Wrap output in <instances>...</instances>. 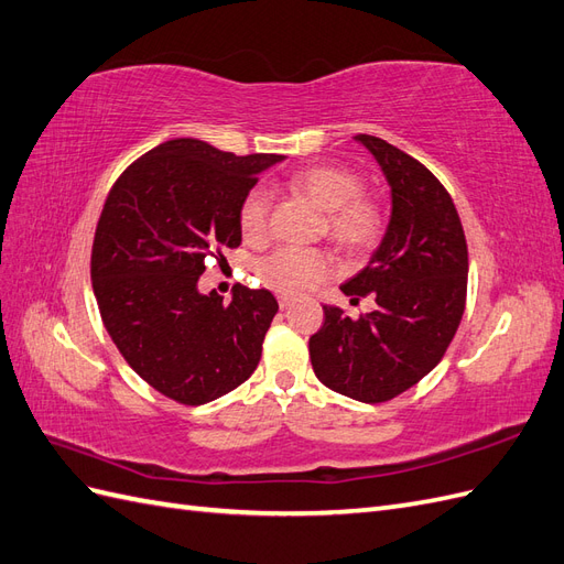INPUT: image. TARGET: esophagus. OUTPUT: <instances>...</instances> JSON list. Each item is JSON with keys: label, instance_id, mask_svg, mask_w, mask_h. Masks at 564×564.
<instances>
[{"label": "esophagus", "instance_id": "esophagus-1", "mask_svg": "<svg viewBox=\"0 0 564 564\" xmlns=\"http://www.w3.org/2000/svg\"><path fill=\"white\" fill-rule=\"evenodd\" d=\"M278 303H280V308H286L289 303H292V296H286V294H280L278 296Z\"/></svg>", "mask_w": 564, "mask_h": 564}]
</instances>
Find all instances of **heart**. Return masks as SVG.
I'll list each match as a JSON object with an SVG mask.
<instances>
[{"label": "heart", "mask_w": 564, "mask_h": 564, "mask_svg": "<svg viewBox=\"0 0 564 564\" xmlns=\"http://www.w3.org/2000/svg\"><path fill=\"white\" fill-rule=\"evenodd\" d=\"M294 191L308 195L327 212V235L350 253L369 251L383 235V209L362 193V178L350 169L334 164L305 166L289 176ZM272 195L253 185L237 207V228L247 242H261L268 232ZM332 256L315 247H280L256 265L263 284L282 294H301L329 275Z\"/></svg>", "instance_id": "1"}]
</instances>
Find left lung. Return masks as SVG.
<instances>
[{
    "label": "left lung",
    "instance_id": "obj_1",
    "mask_svg": "<svg viewBox=\"0 0 564 564\" xmlns=\"http://www.w3.org/2000/svg\"><path fill=\"white\" fill-rule=\"evenodd\" d=\"M390 183L392 214L381 247L340 292L377 308L348 317L324 305L311 336L315 377L340 395L388 402L416 386L442 357L466 311L468 247L447 187L400 148L357 133Z\"/></svg>",
    "mask_w": 564,
    "mask_h": 564
}]
</instances>
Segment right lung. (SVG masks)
Here are the masks:
<instances>
[{"mask_svg":"<svg viewBox=\"0 0 564 564\" xmlns=\"http://www.w3.org/2000/svg\"><path fill=\"white\" fill-rule=\"evenodd\" d=\"M282 155H232L197 139L166 141L110 187L91 247V284L127 365L178 404L212 402L259 367L278 313L268 289L197 292L207 259L242 242L237 207Z\"/></svg>","mask_w":564,"mask_h":564,"instance_id":"1","label":"right lung"}]
</instances>
